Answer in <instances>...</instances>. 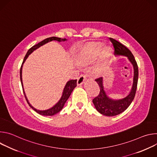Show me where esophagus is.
Returning <instances> with one entry per match:
<instances>
[{
  "instance_id": "esophagus-1",
  "label": "esophagus",
  "mask_w": 157,
  "mask_h": 157,
  "mask_svg": "<svg viewBox=\"0 0 157 157\" xmlns=\"http://www.w3.org/2000/svg\"><path fill=\"white\" fill-rule=\"evenodd\" d=\"M86 79V76L84 74H82L80 75V76L78 78V81H77V84L78 85H81L82 84L84 81Z\"/></svg>"
}]
</instances>
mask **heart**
<instances>
[{"label": "heart", "mask_w": 157, "mask_h": 157, "mask_svg": "<svg viewBox=\"0 0 157 157\" xmlns=\"http://www.w3.org/2000/svg\"><path fill=\"white\" fill-rule=\"evenodd\" d=\"M101 43H93L87 46L84 51L78 55V59L79 63H91L99 56L96 70L98 72L102 71L107 65L110 56V50L108 47L103 48Z\"/></svg>", "instance_id": "b5f03b06"}]
</instances>
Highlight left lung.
I'll use <instances>...</instances> for the list:
<instances>
[{
    "label": "left lung",
    "mask_w": 157,
    "mask_h": 157,
    "mask_svg": "<svg viewBox=\"0 0 157 157\" xmlns=\"http://www.w3.org/2000/svg\"><path fill=\"white\" fill-rule=\"evenodd\" d=\"M109 40L114 48V55L127 57L129 61L133 65L134 71L133 84L131 91L126 97L120 99H111L107 95L104 90L102 77H99L95 79L100 87V93L99 95L93 100V102L96 110L102 115L106 116H114L123 113L133 101L137 90L139 70L137 62L132 52L118 41L112 38H109Z\"/></svg>",
    "instance_id": "obj_1"
}]
</instances>
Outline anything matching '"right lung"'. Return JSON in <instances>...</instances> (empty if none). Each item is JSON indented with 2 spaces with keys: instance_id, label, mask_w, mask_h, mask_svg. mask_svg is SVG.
<instances>
[{
  "instance_id": "1",
  "label": "right lung",
  "mask_w": 157,
  "mask_h": 157,
  "mask_svg": "<svg viewBox=\"0 0 157 157\" xmlns=\"http://www.w3.org/2000/svg\"><path fill=\"white\" fill-rule=\"evenodd\" d=\"M53 40H56V41H58L59 42H61V41H66L67 39L66 38H58V37H55V36H52V37H50V38H46L44 39V40L41 41V42L38 43V44H35V45L33 46L31 48H30L29 50V51L27 52L24 59V61H23V63H22V64L21 66V68H20V81H21V86H22V89H23V91H24V96H25V98L27 100V103L29 104V105H30V107L31 108H32L35 111H36L37 113H38L40 115H42V116H53L57 113H58L63 108L66 101L68 99V98H70L72 91H73V89L76 87L77 86V79H72V80H70L68 81V82H66L64 87V89H63V94H62V96L60 98V99L59 100V101L55 105H53L52 107L48 109H47V110H38L35 108H34L29 102L27 98V96L25 95V93L24 91V86H23V82H22V67H23V64L24 63H25V61H26L27 58H28V56L35 50H36L37 48H40V47H41L42 45H43V44H46L50 41H52Z\"/></svg>"
}]
</instances>
